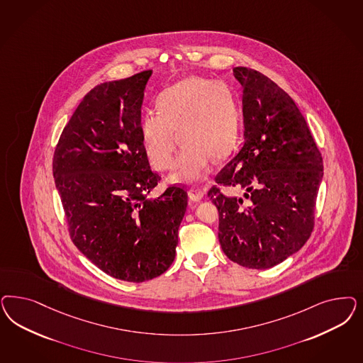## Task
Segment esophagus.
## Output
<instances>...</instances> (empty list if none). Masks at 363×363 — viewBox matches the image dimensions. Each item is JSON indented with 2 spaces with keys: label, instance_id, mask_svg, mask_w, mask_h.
Returning <instances> with one entry per match:
<instances>
[{
  "label": "esophagus",
  "instance_id": "1",
  "mask_svg": "<svg viewBox=\"0 0 363 363\" xmlns=\"http://www.w3.org/2000/svg\"><path fill=\"white\" fill-rule=\"evenodd\" d=\"M188 196H189V199L194 200V201H199V200L203 199L204 192H203V189L200 187L189 188Z\"/></svg>",
  "mask_w": 363,
  "mask_h": 363
}]
</instances>
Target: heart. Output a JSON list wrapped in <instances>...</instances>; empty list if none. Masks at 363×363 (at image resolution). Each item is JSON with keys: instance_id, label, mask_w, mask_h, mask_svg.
<instances>
[{"instance_id": "obj_1", "label": "heart", "mask_w": 363, "mask_h": 363, "mask_svg": "<svg viewBox=\"0 0 363 363\" xmlns=\"http://www.w3.org/2000/svg\"><path fill=\"white\" fill-rule=\"evenodd\" d=\"M157 109L141 118V140L150 162L160 171L172 167L179 139L186 144L171 180H199L210 171L211 159L220 162L233 152L239 132V109L228 85L189 77L164 91Z\"/></svg>"}]
</instances>
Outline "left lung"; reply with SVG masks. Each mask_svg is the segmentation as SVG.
Segmentation results:
<instances>
[{
  "label": "left lung",
  "mask_w": 363,
  "mask_h": 363,
  "mask_svg": "<svg viewBox=\"0 0 363 363\" xmlns=\"http://www.w3.org/2000/svg\"><path fill=\"white\" fill-rule=\"evenodd\" d=\"M243 86L245 144L215 177L242 187L243 198H208L219 211V242L230 260L247 269H271L299 251L314 228L323 177L322 155L293 99L267 76L234 68Z\"/></svg>",
  "instance_id": "8db88e82"
}]
</instances>
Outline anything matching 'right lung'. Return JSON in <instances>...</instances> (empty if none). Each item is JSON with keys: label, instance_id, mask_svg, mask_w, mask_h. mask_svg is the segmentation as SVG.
I'll list each match as a JSON object with an SVG mask.
<instances>
[{"label": "right lung", "instance_id": "right-lung-1", "mask_svg": "<svg viewBox=\"0 0 363 363\" xmlns=\"http://www.w3.org/2000/svg\"><path fill=\"white\" fill-rule=\"evenodd\" d=\"M152 70L103 82L85 94L60 136L53 176L70 239L106 274L151 281L172 264L187 192L160 182L141 140V104Z\"/></svg>", "mask_w": 363, "mask_h": 363}]
</instances>
